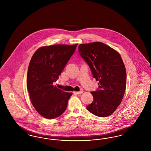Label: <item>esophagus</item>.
<instances>
[{
	"instance_id": "esophagus-1",
	"label": "esophagus",
	"mask_w": 151,
	"mask_h": 151,
	"mask_svg": "<svg viewBox=\"0 0 151 151\" xmlns=\"http://www.w3.org/2000/svg\"><path fill=\"white\" fill-rule=\"evenodd\" d=\"M83 92V91H80L79 92H74L73 93L75 94H81Z\"/></svg>"
}]
</instances>
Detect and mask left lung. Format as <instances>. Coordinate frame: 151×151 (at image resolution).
I'll use <instances>...</instances> for the list:
<instances>
[{
	"mask_svg": "<svg viewBox=\"0 0 151 151\" xmlns=\"http://www.w3.org/2000/svg\"><path fill=\"white\" fill-rule=\"evenodd\" d=\"M79 52L91 68L99 88L91 92L92 103L86 109L94 115L112 114L122 101L126 86V71L120 54L105 43L80 44Z\"/></svg>",
	"mask_w": 151,
	"mask_h": 151,
	"instance_id": "obj_1",
	"label": "left lung"
}]
</instances>
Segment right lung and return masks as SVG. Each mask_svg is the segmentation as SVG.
<instances>
[{"label":"right lung","instance_id":"add662e5","mask_svg":"<svg viewBox=\"0 0 151 151\" xmlns=\"http://www.w3.org/2000/svg\"><path fill=\"white\" fill-rule=\"evenodd\" d=\"M73 45H54L36 50L27 73V89L32 104L43 117L52 119L65 112L72 93L53 86L76 50Z\"/></svg>","mask_w":151,"mask_h":151}]
</instances>
